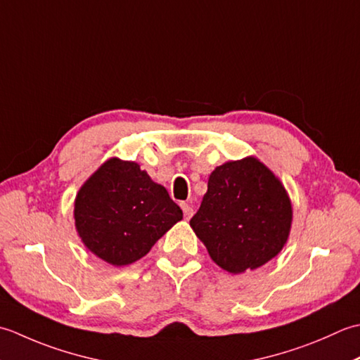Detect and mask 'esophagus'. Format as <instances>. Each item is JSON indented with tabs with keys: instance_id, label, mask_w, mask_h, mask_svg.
I'll return each mask as SVG.
<instances>
[{
	"instance_id": "esophagus-1",
	"label": "esophagus",
	"mask_w": 360,
	"mask_h": 360,
	"mask_svg": "<svg viewBox=\"0 0 360 360\" xmlns=\"http://www.w3.org/2000/svg\"><path fill=\"white\" fill-rule=\"evenodd\" d=\"M180 207H181V210H183V214H185V219H191V217H193L194 210H193V207H191L189 203L181 202Z\"/></svg>"
}]
</instances>
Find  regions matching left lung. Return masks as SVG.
Here are the masks:
<instances>
[{
  "label": "left lung",
  "instance_id": "8db88e82",
  "mask_svg": "<svg viewBox=\"0 0 360 360\" xmlns=\"http://www.w3.org/2000/svg\"><path fill=\"white\" fill-rule=\"evenodd\" d=\"M290 224L292 205L283 183L255 157L217 166L189 221L211 259L233 275L275 258Z\"/></svg>",
  "mask_w": 360,
  "mask_h": 360
}]
</instances>
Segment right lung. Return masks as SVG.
<instances>
[{"mask_svg": "<svg viewBox=\"0 0 360 360\" xmlns=\"http://www.w3.org/2000/svg\"><path fill=\"white\" fill-rule=\"evenodd\" d=\"M165 186L134 161L110 158L79 189L76 230L84 245L112 266H127L181 221Z\"/></svg>", "mask_w": 360, "mask_h": 360, "instance_id": "obj_1", "label": "right lung"}]
</instances>
